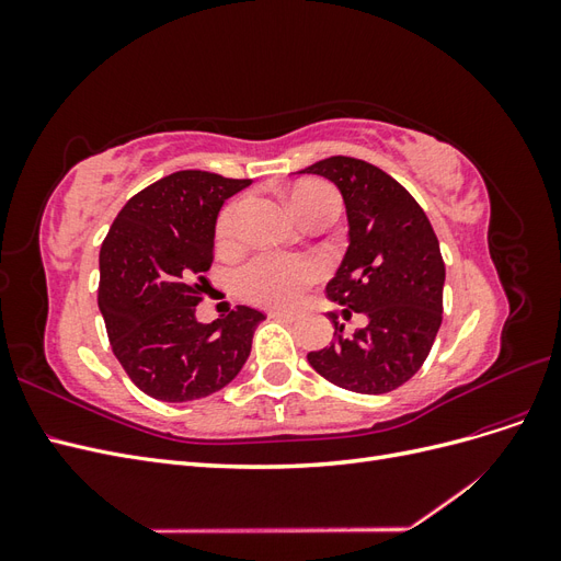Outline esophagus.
I'll use <instances>...</instances> for the list:
<instances>
[{"label": "esophagus", "instance_id": "1", "mask_svg": "<svg viewBox=\"0 0 561 561\" xmlns=\"http://www.w3.org/2000/svg\"><path fill=\"white\" fill-rule=\"evenodd\" d=\"M268 318L293 322V320H297V313H293V311H268Z\"/></svg>", "mask_w": 561, "mask_h": 561}]
</instances>
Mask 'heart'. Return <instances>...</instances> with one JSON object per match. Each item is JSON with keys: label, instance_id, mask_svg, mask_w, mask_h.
<instances>
[{"label": "heart", "instance_id": "obj_1", "mask_svg": "<svg viewBox=\"0 0 561 561\" xmlns=\"http://www.w3.org/2000/svg\"><path fill=\"white\" fill-rule=\"evenodd\" d=\"M336 198L334 190L325 182H301L290 194V208L301 219L311 213L318 203ZM239 217L241 201H233L219 213L215 227V241L219 248H233L239 236ZM320 264L309 257H295V254H274L264 252L245 262L236 274V287L241 297L260 307H295L301 301L304 293L318 280Z\"/></svg>", "mask_w": 561, "mask_h": 561}]
</instances>
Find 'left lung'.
I'll list each match as a JSON object with an SVG mask.
<instances>
[{"mask_svg": "<svg viewBox=\"0 0 561 561\" xmlns=\"http://www.w3.org/2000/svg\"><path fill=\"white\" fill-rule=\"evenodd\" d=\"M299 173L332 180L344 196L348 250L325 290L346 307V320L353 311L365 313V325L351 336L330 313L336 342L307 358L339 388L388 393L416 375L443 322L445 262L437 236L414 196L377 165L330 157Z\"/></svg>", "mask_w": 561, "mask_h": 561, "instance_id": "left-lung-1", "label": "left lung"}]
</instances>
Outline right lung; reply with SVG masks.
<instances>
[{
  "label": "right lung",
  "mask_w": 561,
  "mask_h": 561,
  "mask_svg": "<svg viewBox=\"0 0 561 561\" xmlns=\"http://www.w3.org/2000/svg\"><path fill=\"white\" fill-rule=\"evenodd\" d=\"M250 180L178 171L135 194L100 248L98 307L116 360L149 398L186 402L225 388L245 365L266 318L236 307L196 320L222 203Z\"/></svg>",
  "instance_id": "right-lung-1"
}]
</instances>
